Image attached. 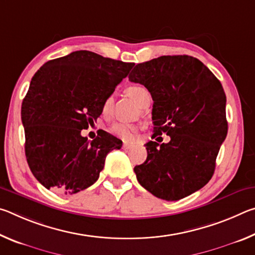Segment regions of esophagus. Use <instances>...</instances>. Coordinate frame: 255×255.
I'll return each mask as SVG.
<instances>
[{
    "label": "esophagus",
    "mask_w": 255,
    "mask_h": 255,
    "mask_svg": "<svg viewBox=\"0 0 255 255\" xmlns=\"http://www.w3.org/2000/svg\"><path fill=\"white\" fill-rule=\"evenodd\" d=\"M131 147H132L131 144H127V143H124L123 144V148L124 149H129V148H131Z\"/></svg>",
    "instance_id": "34e87169"
}]
</instances>
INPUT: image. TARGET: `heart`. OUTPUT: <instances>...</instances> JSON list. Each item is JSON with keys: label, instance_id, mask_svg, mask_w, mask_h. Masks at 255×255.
<instances>
[{"label": "heart", "instance_id": "b5f03b06", "mask_svg": "<svg viewBox=\"0 0 255 255\" xmlns=\"http://www.w3.org/2000/svg\"><path fill=\"white\" fill-rule=\"evenodd\" d=\"M126 93L130 97L138 106L143 107L146 102L150 100V94L148 90L143 85H130L126 89ZM114 107V96H109L105 99L102 103V112L105 115H110ZM110 131L122 139L126 141H131L135 139L137 128L131 125L124 123H116L111 126Z\"/></svg>", "mask_w": 255, "mask_h": 255}]
</instances>
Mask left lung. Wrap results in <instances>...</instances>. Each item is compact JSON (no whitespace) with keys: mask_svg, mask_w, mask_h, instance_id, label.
<instances>
[{"mask_svg":"<svg viewBox=\"0 0 255 255\" xmlns=\"http://www.w3.org/2000/svg\"><path fill=\"white\" fill-rule=\"evenodd\" d=\"M129 81L143 84L153 99V137L147 158L135 166L138 182L155 197L174 201L209 182L227 135L226 96L221 82L199 59L161 56L137 64Z\"/></svg>","mask_w":255,"mask_h":255,"instance_id":"left-lung-1","label":"left lung"}]
</instances>
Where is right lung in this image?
I'll list each match as a JSON object with an SVG mask.
<instances>
[{"mask_svg": "<svg viewBox=\"0 0 255 255\" xmlns=\"http://www.w3.org/2000/svg\"><path fill=\"white\" fill-rule=\"evenodd\" d=\"M135 64L89 50L45 63L21 107L28 165L46 189L73 195L92 185L112 149L123 141L106 131L89 141L81 135L102 114V103Z\"/></svg>", "mask_w": 255, "mask_h": 255, "instance_id": "right-lung-1", "label": "right lung"}]
</instances>
